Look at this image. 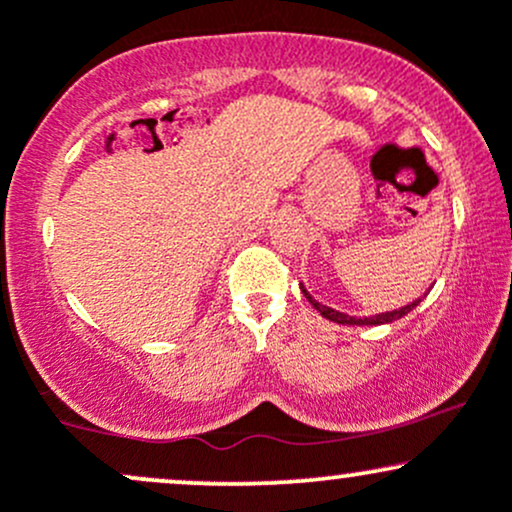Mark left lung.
Wrapping results in <instances>:
<instances>
[{
  "label": "left lung",
  "instance_id": "1",
  "mask_svg": "<svg viewBox=\"0 0 512 512\" xmlns=\"http://www.w3.org/2000/svg\"><path fill=\"white\" fill-rule=\"evenodd\" d=\"M301 291H303V296L308 298V303L317 310V313L325 317V320L337 322V325H387V322H395V320H399V317H404L407 313H411V310H414L416 305L421 303V298L426 296V293H424V296H419V298H416V301L402 305V308H397V310H387V313H375V315H370V317H356V315L342 313V310H334V308H330V305H322L320 301H315V298L310 296V291L305 289L303 284H301ZM428 291H431V289H428Z\"/></svg>",
  "mask_w": 512,
  "mask_h": 512
}]
</instances>
